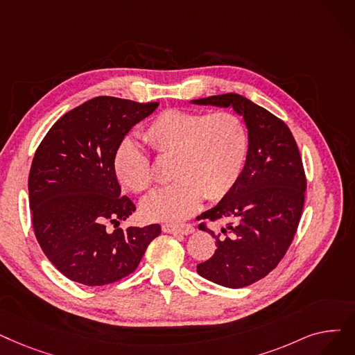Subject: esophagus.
<instances>
[{
  "label": "esophagus",
  "instance_id": "obj_1",
  "mask_svg": "<svg viewBox=\"0 0 355 355\" xmlns=\"http://www.w3.org/2000/svg\"><path fill=\"white\" fill-rule=\"evenodd\" d=\"M162 230L166 234H181V235H190L194 232V227L190 223L184 225H162Z\"/></svg>",
  "mask_w": 355,
  "mask_h": 355
}]
</instances>
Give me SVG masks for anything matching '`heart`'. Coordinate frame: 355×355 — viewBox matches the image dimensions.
Wrapping results in <instances>:
<instances>
[{
  "label": "heart",
  "mask_w": 355,
  "mask_h": 355,
  "mask_svg": "<svg viewBox=\"0 0 355 355\" xmlns=\"http://www.w3.org/2000/svg\"><path fill=\"white\" fill-rule=\"evenodd\" d=\"M161 161H171L174 184L150 194L142 205L149 220H181L193 214L203 197L210 202L236 186L250 150V133L232 112L200 113L168 109L153 117L142 133ZM114 173L123 187L141 194L155 182V169L146 153L123 141L114 155Z\"/></svg>",
  "instance_id": "heart-1"
}]
</instances>
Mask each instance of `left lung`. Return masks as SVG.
I'll return each mask as SVG.
<instances>
[{
    "instance_id": "obj_1",
    "label": "left lung",
    "mask_w": 355,
    "mask_h": 355,
    "mask_svg": "<svg viewBox=\"0 0 355 355\" xmlns=\"http://www.w3.org/2000/svg\"><path fill=\"white\" fill-rule=\"evenodd\" d=\"M193 103L232 105L248 128V158L236 186L197 218L198 229L218 238V250L197 264V272L216 284L241 288L279 266L296 235L306 191L302 157L286 123L248 98L227 92ZM206 220L227 225L216 237Z\"/></svg>"
}]
</instances>
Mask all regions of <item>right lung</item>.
Segmentation results:
<instances>
[{
	"label": "right lung",
	"instance_id": "1",
	"mask_svg": "<svg viewBox=\"0 0 355 355\" xmlns=\"http://www.w3.org/2000/svg\"><path fill=\"white\" fill-rule=\"evenodd\" d=\"M157 107V101L96 97L60 117L36 149L28 174L35 235L72 282L107 286L125 279L161 234L158 223L105 227L136 210L120 193L114 155L128 132Z\"/></svg>",
	"mask_w": 355,
	"mask_h": 355
}]
</instances>
